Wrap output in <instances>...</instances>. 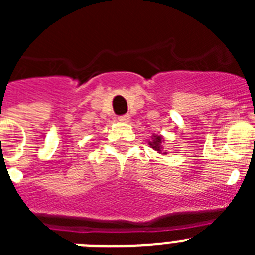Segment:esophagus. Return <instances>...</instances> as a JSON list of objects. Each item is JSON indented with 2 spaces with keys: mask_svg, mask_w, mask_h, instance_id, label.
<instances>
[{
  "mask_svg": "<svg viewBox=\"0 0 255 255\" xmlns=\"http://www.w3.org/2000/svg\"><path fill=\"white\" fill-rule=\"evenodd\" d=\"M117 120L120 121V123H129L130 116H129V115H123V116L117 117Z\"/></svg>",
  "mask_w": 255,
  "mask_h": 255,
  "instance_id": "esophagus-1",
  "label": "esophagus"
}]
</instances>
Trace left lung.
<instances>
[{
	"mask_svg": "<svg viewBox=\"0 0 255 255\" xmlns=\"http://www.w3.org/2000/svg\"><path fill=\"white\" fill-rule=\"evenodd\" d=\"M164 138L162 136V135L159 134H153L152 136H150V139H148V144L150 145V148L152 149H154L155 152L159 153V154L162 155H166L167 154V150H163V143H164Z\"/></svg>",
	"mask_w": 255,
	"mask_h": 255,
	"instance_id": "8db88e82",
	"label": "left lung"
}]
</instances>
